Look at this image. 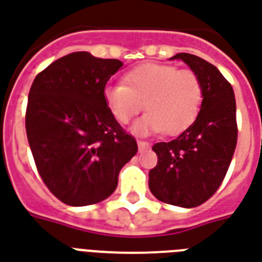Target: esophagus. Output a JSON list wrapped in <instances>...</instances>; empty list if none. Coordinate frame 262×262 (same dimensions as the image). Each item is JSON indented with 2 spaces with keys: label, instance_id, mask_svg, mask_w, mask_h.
I'll return each mask as SVG.
<instances>
[{
  "label": "esophagus",
  "instance_id": "obj_1",
  "mask_svg": "<svg viewBox=\"0 0 262 262\" xmlns=\"http://www.w3.org/2000/svg\"><path fill=\"white\" fill-rule=\"evenodd\" d=\"M137 146H139V151H146L150 144L147 143V141H143V140H137Z\"/></svg>",
  "mask_w": 262,
  "mask_h": 262
}]
</instances>
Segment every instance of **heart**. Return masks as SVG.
I'll use <instances>...</instances> for the list:
<instances>
[{
	"mask_svg": "<svg viewBox=\"0 0 262 262\" xmlns=\"http://www.w3.org/2000/svg\"><path fill=\"white\" fill-rule=\"evenodd\" d=\"M106 106L116 121L126 125L139 112L147 111L132 126L136 135L164 132L175 136L186 130L200 114L204 89L200 77L191 71L172 65L144 63L125 76V84L104 89Z\"/></svg>",
	"mask_w": 262,
	"mask_h": 262,
	"instance_id": "1",
	"label": "heart"
}]
</instances>
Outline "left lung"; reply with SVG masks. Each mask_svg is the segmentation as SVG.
Listing matches in <instances>:
<instances>
[{
  "label": "left lung",
  "mask_w": 262,
  "mask_h": 262,
  "mask_svg": "<svg viewBox=\"0 0 262 262\" xmlns=\"http://www.w3.org/2000/svg\"><path fill=\"white\" fill-rule=\"evenodd\" d=\"M170 59L183 61L200 77L204 98L197 119L183 133L152 146L158 162L148 173V187L162 203L193 208L218 190L228 172L237 141L236 100L212 63L186 52Z\"/></svg>",
  "instance_id": "8db88e82"
}]
</instances>
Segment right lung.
<instances>
[{
	"instance_id": "add662e5",
	"label": "right lung",
	"mask_w": 262,
	"mask_h": 262,
	"mask_svg": "<svg viewBox=\"0 0 262 262\" xmlns=\"http://www.w3.org/2000/svg\"><path fill=\"white\" fill-rule=\"evenodd\" d=\"M123 67L90 52L68 54L40 72L29 93L26 133L50 191L68 205L105 200L137 143L106 106V82Z\"/></svg>"
}]
</instances>
